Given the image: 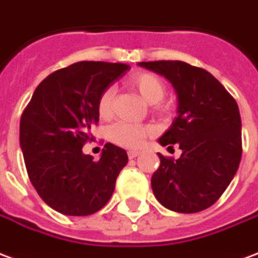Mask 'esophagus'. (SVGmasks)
<instances>
[{"label": "esophagus", "instance_id": "obj_1", "mask_svg": "<svg viewBox=\"0 0 258 258\" xmlns=\"http://www.w3.org/2000/svg\"><path fill=\"white\" fill-rule=\"evenodd\" d=\"M137 155H140V151H137V150H131V151H127V157L133 159V158H136Z\"/></svg>", "mask_w": 258, "mask_h": 258}]
</instances>
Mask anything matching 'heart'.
<instances>
[{
    "label": "heart",
    "instance_id": "obj_1",
    "mask_svg": "<svg viewBox=\"0 0 258 258\" xmlns=\"http://www.w3.org/2000/svg\"><path fill=\"white\" fill-rule=\"evenodd\" d=\"M126 84L133 89H136L143 99L148 103H158L162 100L165 95V84L158 75L142 71L131 75ZM112 99H114V89L107 88L100 93L97 100V112L101 118H108L112 108ZM151 133L150 127L144 125H136L129 122H119L110 129V137L112 142L127 148H136L142 146L144 139Z\"/></svg>",
    "mask_w": 258,
    "mask_h": 258
}]
</instances>
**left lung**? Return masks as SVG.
<instances>
[{
  "label": "left lung",
  "instance_id": "8db88e82",
  "mask_svg": "<svg viewBox=\"0 0 258 258\" xmlns=\"http://www.w3.org/2000/svg\"><path fill=\"white\" fill-rule=\"evenodd\" d=\"M163 75L177 93V116L159 137L162 146L178 143V159L158 154L152 174L155 198L178 213H198L223 195L239 168L242 122L238 104L213 75L178 60L139 63Z\"/></svg>",
  "mask_w": 258,
  "mask_h": 258
}]
</instances>
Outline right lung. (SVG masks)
<instances>
[{
	"instance_id": "1",
	"label": "right lung",
	"mask_w": 258,
	"mask_h": 258,
	"mask_svg": "<svg viewBox=\"0 0 258 258\" xmlns=\"http://www.w3.org/2000/svg\"><path fill=\"white\" fill-rule=\"evenodd\" d=\"M131 69L123 63L78 61L48 75L20 119L27 174L45 204L67 216L104 208L126 166L125 150L107 143L99 161L82 147L97 125L99 96Z\"/></svg>"
}]
</instances>
